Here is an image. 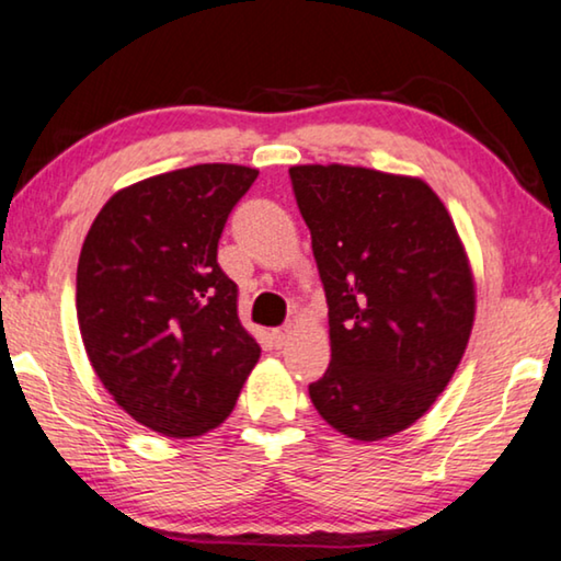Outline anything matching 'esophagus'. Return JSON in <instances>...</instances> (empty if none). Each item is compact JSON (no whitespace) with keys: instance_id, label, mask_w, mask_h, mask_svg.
<instances>
[{"instance_id":"1","label":"esophagus","mask_w":561,"mask_h":561,"mask_svg":"<svg viewBox=\"0 0 561 561\" xmlns=\"http://www.w3.org/2000/svg\"><path fill=\"white\" fill-rule=\"evenodd\" d=\"M289 334H291V330H289V328H277V330H274V332H272V337H274V342H277V345L282 347V345H284V342H287V340H289Z\"/></svg>"}]
</instances>
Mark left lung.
<instances>
[{
    "label": "left lung",
    "instance_id": "8db88e82",
    "mask_svg": "<svg viewBox=\"0 0 561 561\" xmlns=\"http://www.w3.org/2000/svg\"><path fill=\"white\" fill-rule=\"evenodd\" d=\"M328 297L330 367L309 398L342 436L370 443L431 411L476 317L471 259L417 175L345 163L291 165Z\"/></svg>",
    "mask_w": 561,
    "mask_h": 561
}]
</instances>
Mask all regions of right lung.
<instances>
[{
  "instance_id": "obj_1",
  "label": "right lung",
  "mask_w": 561,
  "mask_h": 561,
  "mask_svg": "<svg viewBox=\"0 0 561 561\" xmlns=\"http://www.w3.org/2000/svg\"><path fill=\"white\" fill-rule=\"evenodd\" d=\"M256 169L198 163L107 198L78 262L88 360L133 421L194 438L227 421L262 347L216 264L224 224Z\"/></svg>"
}]
</instances>
